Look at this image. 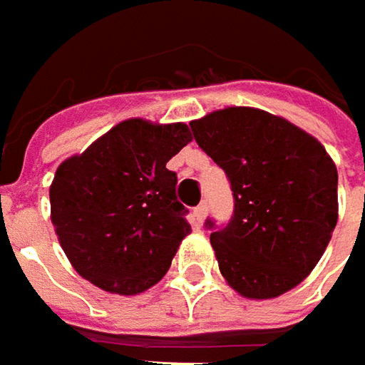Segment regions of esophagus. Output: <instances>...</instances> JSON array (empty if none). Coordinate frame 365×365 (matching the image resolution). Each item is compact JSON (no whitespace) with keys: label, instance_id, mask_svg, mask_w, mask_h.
<instances>
[{"label":"esophagus","instance_id":"34e87169","mask_svg":"<svg viewBox=\"0 0 365 365\" xmlns=\"http://www.w3.org/2000/svg\"><path fill=\"white\" fill-rule=\"evenodd\" d=\"M207 211H209V207H207V203H205V201L195 207V217H197V221H199V223H203V219L207 217Z\"/></svg>","mask_w":365,"mask_h":365}]
</instances>
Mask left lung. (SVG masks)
<instances>
[{"label":"left lung","mask_w":365,"mask_h":365,"mask_svg":"<svg viewBox=\"0 0 365 365\" xmlns=\"http://www.w3.org/2000/svg\"><path fill=\"white\" fill-rule=\"evenodd\" d=\"M190 130L232 185V219L205 221L223 278L247 299L284 294L315 268L335 230V164L313 135L262 109H219Z\"/></svg>","instance_id":"8db88e82"}]
</instances>
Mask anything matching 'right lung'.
I'll return each mask as SVG.
<instances>
[{"label": "right lung", "instance_id": "add662e5", "mask_svg": "<svg viewBox=\"0 0 365 365\" xmlns=\"http://www.w3.org/2000/svg\"><path fill=\"white\" fill-rule=\"evenodd\" d=\"M190 140L185 123L128 120L58 166L50 187L52 225L85 280L138 294L168 272L190 225L166 162Z\"/></svg>", "mask_w": 365, "mask_h": 365}]
</instances>
